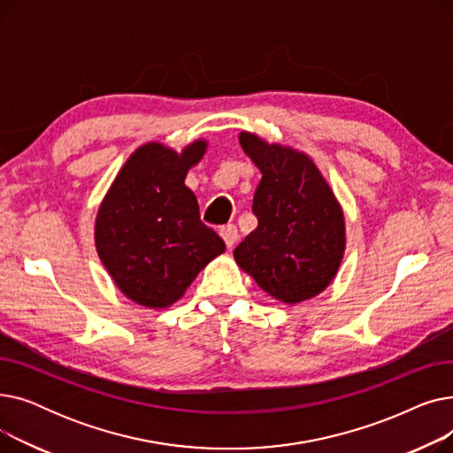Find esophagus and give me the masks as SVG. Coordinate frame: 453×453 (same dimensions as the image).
<instances>
[{
  "label": "esophagus",
  "mask_w": 453,
  "mask_h": 453,
  "mask_svg": "<svg viewBox=\"0 0 453 453\" xmlns=\"http://www.w3.org/2000/svg\"><path fill=\"white\" fill-rule=\"evenodd\" d=\"M220 236L224 239L227 248H233L236 239H239V231H236V227L233 224H227V226L220 227Z\"/></svg>",
  "instance_id": "34e87169"
}]
</instances>
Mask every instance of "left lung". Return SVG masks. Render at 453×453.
I'll use <instances>...</instances> for the list:
<instances>
[{
    "label": "left lung",
    "instance_id": "obj_1",
    "mask_svg": "<svg viewBox=\"0 0 453 453\" xmlns=\"http://www.w3.org/2000/svg\"><path fill=\"white\" fill-rule=\"evenodd\" d=\"M239 142L263 178L253 196L258 224L234 248L236 265L284 304L312 299L342 266L343 207L306 152L246 130Z\"/></svg>",
    "mask_w": 453,
    "mask_h": 453
}]
</instances>
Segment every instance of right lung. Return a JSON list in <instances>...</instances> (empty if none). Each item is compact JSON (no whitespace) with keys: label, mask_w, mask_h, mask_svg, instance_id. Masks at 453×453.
<instances>
[{"label":"right lung","mask_w":453,"mask_h":453,"mask_svg":"<svg viewBox=\"0 0 453 453\" xmlns=\"http://www.w3.org/2000/svg\"><path fill=\"white\" fill-rule=\"evenodd\" d=\"M207 139L180 152L159 141L137 147L117 173L95 217V248L115 287L145 308H169L196 275L226 251L202 224L185 178L202 161Z\"/></svg>","instance_id":"obj_1"}]
</instances>
